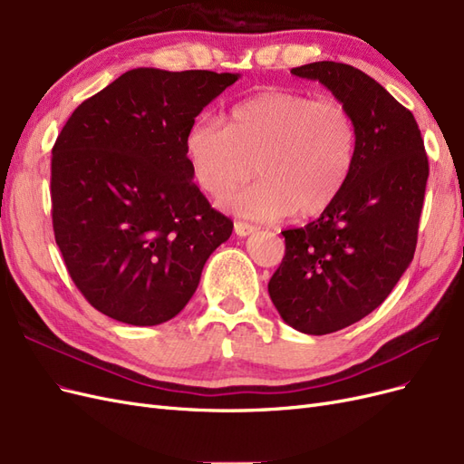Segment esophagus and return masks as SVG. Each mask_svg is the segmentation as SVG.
Returning a JSON list of instances; mask_svg holds the SVG:
<instances>
[{
    "label": "esophagus",
    "instance_id": "esophagus-1",
    "mask_svg": "<svg viewBox=\"0 0 464 464\" xmlns=\"http://www.w3.org/2000/svg\"><path fill=\"white\" fill-rule=\"evenodd\" d=\"M256 230H257V227H254V224H247V222H236L234 224V232H236V236H240V237L254 234Z\"/></svg>",
    "mask_w": 464,
    "mask_h": 464
}]
</instances>
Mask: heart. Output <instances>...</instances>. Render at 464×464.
I'll return each mask as SVG.
<instances>
[{"label":"heart","mask_w":464,"mask_h":464,"mask_svg":"<svg viewBox=\"0 0 464 464\" xmlns=\"http://www.w3.org/2000/svg\"><path fill=\"white\" fill-rule=\"evenodd\" d=\"M184 145L195 181L210 195L246 184L257 164V184L220 201L232 213L278 220L296 210L312 218L343 193L358 131L336 98L265 91L236 104L227 123L210 116L195 120Z\"/></svg>","instance_id":"heart-1"}]
</instances>
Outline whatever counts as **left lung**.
<instances>
[{
  "label": "left lung",
  "instance_id": "8db88e82",
  "mask_svg": "<svg viewBox=\"0 0 464 464\" xmlns=\"http://www.w3.org/2000/svg\"><path fill=\"white\" fill-rule=\"evenodd\" d=\"M353 114L356 159L343 193L304 228L285 230L283 263L269 280L280 317L327 334L372 314L409 269L430 164L411 110L360 69L315 62L294 67Z\"/></svg>",
  "mask_w": 464,
  "mask_h": 464
}]
</instances>
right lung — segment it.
<instances>
[{
  "label": "right lung",
  "instance_id": "add662e5",
  "mask_svg": "<svg viewBox=\"0 0 464 464\" xmlns=\"http://www.w3.org/2000/svg\"><path fill=\"white\" fill-rule=\"evenodd\" d=\"M137 67L79 104L52 149V224L75 286L137 327L176 317L234 224L193 184L186 133L237 81Z\"/></svg>",
  "mask_w": 464,
  "mask_h": 464
}]
</instances>
